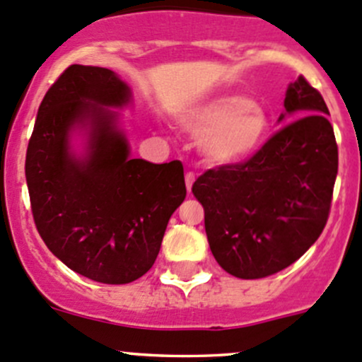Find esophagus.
<instances>
[{"label": "esophagus", "instance_id": "esophagus-1", "mask_svg": "<svg viewBox=\"0 0 362 362\" xmlns=\"http://www.w3.org/2000/svg\"><path fill=\"white\" fill-rule=\"evenodd\" d=\"M194 180H196L194 173H192V171H187V173H185V187H187L189 192H191L192 184H194Z\"/></svg>", "mask_w": 362, "mask_h": 362}]
</instances>
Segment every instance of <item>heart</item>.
<instances>
[{"label": "heart", "mask_w": 362, "mask_h": 362, "mask_svg": "<svg viewBox=\"0 0 362 362\" xmlns=\"http://www.w3.org/2000/svg\"><path fill=\"white\" fill-rule=\"evenodd\" d=\"M182 126L194 138H203L204 158L226 166L245 163L264 147L272 119L250 98L224 94L189 110Z\"/></svg>", "instance_id": "heart-1"}]
</instances>
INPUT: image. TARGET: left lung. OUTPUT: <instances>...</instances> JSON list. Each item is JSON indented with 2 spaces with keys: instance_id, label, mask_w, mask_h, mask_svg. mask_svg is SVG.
I'll return each instance as SVG.
<instances>
[{
  "instance_id": "1",
  "label": "left lung",
  "mask_w": 362,
  "mask_h": 362,
  "mask_svg": "<svg viewBox=\"0 0 362 362\" xmlns=\"http://www.w3.org/2000/svg\"><path fill=\"white\" fill-rule=\"evenodd\" d=\"M284 107L298 119L254 158L204 171L192 185L211 254L238 279H262L293 264L329 217L338 173L329 110L305 76L291 83Z\"/></svg>"
}]
</instances>
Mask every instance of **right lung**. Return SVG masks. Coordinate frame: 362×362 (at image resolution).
Segmentation results:
<instances>
[{
	"label": "right lung",
	"mask_w": 362,
	"mask_h": 362,
	"mask_svg": "<svg viewBox=\"0 0 362 362\" xmlns=\"http://www.w3.org/2000/svg\"><path fill=\"white\" fill-rule=\"evenodd\" d=\"M131 90L112 69L71 64L43 98L25 152L31 211L57 259L101 284H129L158 257L171 214L185 199L180 160L129 158L108 107ZM75 127L90 131L88 154L69 151Z\"/></svg>",
	"instance_id": "add662e5"
}]
</instances>
